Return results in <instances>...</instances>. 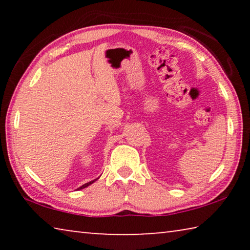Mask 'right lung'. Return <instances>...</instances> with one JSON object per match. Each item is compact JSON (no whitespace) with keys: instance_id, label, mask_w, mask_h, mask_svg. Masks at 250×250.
Here are the masks:
<instances>
[{"instance_id":"right-lung-1","label":"right lung","mask_w":250,"mask_h":250,"mask_svg":"<svg viewBox=\"0 0 250 250\" xmlns=\"http://www.w3.org/2000/svg\"><path fill=\"white\" fill-rule=\"evenodd\" d=\"M98 179H99V177H98ZM98 179H95L94 181H90V182H88V183H86V184H83V185H82V186H80V188H78L77 189H83V188H87V186H89L90 184H92V183H94V182H96L97 180H98Z\"/></svg>"}]
</instances>
